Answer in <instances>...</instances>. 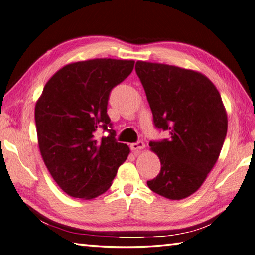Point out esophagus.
Segmentation results:
<instances>
[{
    "label": "esophagus",
    "instance_id": "34e87169",
    "mask_svg": "<svg viewBox=\"0 0 255 255\" xmlns=\"http://www.w3.org/2000/svg\"><path fill=\"white\" fill-rule=\"evenodd\" d=\"M130 148H131V150H133V151H139V150H141V149H143V148H145V142L141 141V140L137 141V142H133L130 145Z\"/></svg>",
    "mask_w": 255,
    "mask_h": 255
}]
</instances>
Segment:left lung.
<instances>
[{
	"label": "left lung",
	"mask_w": 255,
	"mask_h": 255,
	"mask_svg": "<svg viewBox=\"0 0 255 255\" xmlns=\"http://www.w3.org/2000/svg\"><path fill=\"white\" fill-rule=\"evenodd\" d=\"M156 128L170 138L150 141L160 172L147 185L169 200H183L202 186L219 159L228 115L216 87L201 72L163 63L136 62Z\"/></svg>",
	"instance_id": "1"
}]
</instances>
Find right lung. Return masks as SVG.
<instances>
[{"instance_id": "right-lung-1", "label": "right lung", "mask_w": 255, "mask_h": 255, "mask_svg": "<svg viewBox=\"0 0 255 255\" xmlns=\"http://www.w3.org/2000/svg\"><path fill=\"white\" fill-rule=\"evenodd\" d=\"M133 60L92 59L67 64L45 83L34 117L41 156L68 195L91 200L112 186L129 155L107 114L110 91L130 75ZM98 128L110 135L95 138Z\"/></svg>"}]
</instances>
